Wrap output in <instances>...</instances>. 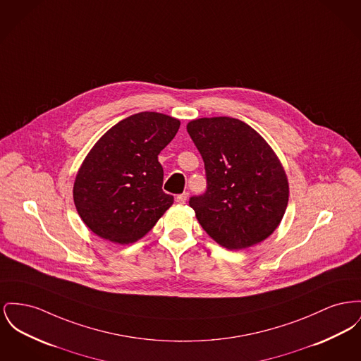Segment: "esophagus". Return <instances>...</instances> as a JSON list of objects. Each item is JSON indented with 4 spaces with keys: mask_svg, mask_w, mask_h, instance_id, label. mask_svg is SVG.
<instances>
[{
    "mask_svg": "<svg viewBox=\"0 0 361 361\" xmlns=\"http://www.w3.org/2000/svg\"><path fill=\"white\" fill-rule=\"evenodd\" d=\"M187 199H188V193H187V192L180 193V195H177V196H176V200H177L180 204H184V203L187 202Z\"/></svg>",
    "mask_w": 361,
    "mask_h": 361,
    "instance_id": "esophagus-1",
    "label": "esophagus"
}]
</instances>
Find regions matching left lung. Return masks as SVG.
<instances>
[{"instance_id":"1","label":"left lung","mask_w":361,"mask_h":361,"mask_svg":"<svg viewBox=\"0 0 361 361\" xmlns=\"http://www.w3.org/2000/svg\"><path fill=\"white\" fill-rule=\"evenodd\" d=\"M187 130L206 170L207 190L190 199L202 228L228 250L267 238L289 199L288 178L274 151L237 118H199Z\"/></svg>"}]
</instances>
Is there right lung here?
<instances>
[{"instance_id":"obj_1","label":"right lung","mask_w":361,"mask_h":361,"mask_svg":"<svg viewBox=\"0 0 361 361\" xmlns=\"http://www.w3.org/2000/svg\"><path fill=\"white\" fill-rule=\"evenodd\" d=\"M180 128L177 118L142 111L110 128L85 157L73 185L76 210L91 232L118 244L142 238L173 204L162 191L158 154Z\"/></svg>"}]
</instances>
